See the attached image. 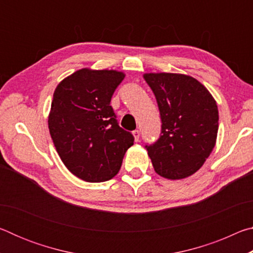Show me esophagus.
Returning <instances> with one entry per match:
<instances>
[{
    "mask_svg": "<svg viewBox=\"0 0 253 253\" xmlns=\"http://www.w3.org/2000/svg\"><path fill=\"white\" fill-rule=\"evenodd\" d=\"M132 135H134V138H135L136 142H138V140H139V136H140L139 130H134V131H132Z\"/></svg>",
    "mask_w": 253,
    "mask_h": 253,
    "instance_id": "obj_1",
    "label": "esophagus"
}]
</instances>
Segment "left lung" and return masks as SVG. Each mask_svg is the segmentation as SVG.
<instances>
[{
    "label": "left lung",
    "instance_id": "obj_1",
    "mask_svg": "<svg viewBox=\"0 0 253 253\" xmlns=\"http://www.w3.org/2000/svg\"><path fill=\"white\" fill-rule=\"evenodd\" d=\"M155 95L162 129L146 145L154 169L161 176L181 179L201 169L215 145L219 129L216 102L207 88L190 76L146 74Z\"/></svg>",
    "mask_w": 253,
    "mask_h": 253
}]
</instances>
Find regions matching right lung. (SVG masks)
<instances>
[{
    "label": "right lung",
    "instance_id": "add662e5",
    "mask_svg": "<svg viewBox=\"0 0 253 253\" xmlns=\"http://www.w3.org/2000/svg\"><path fill=\"white\" fill-rule=\"evenodd\" d=\"M125 78L115 70L81 69L53 93L49 130L63 164L77 177L98 183L113 178L134 136L118 125L110 106Z\"/></svg>",
    "mask_w": 253,
    "mask_h": 253
}]
</instances>
